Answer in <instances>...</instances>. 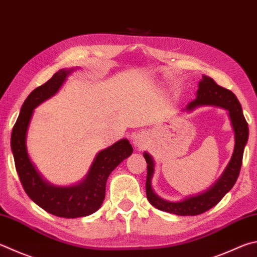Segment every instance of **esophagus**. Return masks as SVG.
Here are the masks:
<instances>
[{"label":"esophagus","instance_id":"34e87169","mask_svg":"<svg viewBox=\"0 0 257 257\" xmlns=\"http://www.w3.org/2000/svg\"><path fill=\"white\" fill-rule=\"evenodd\" d=\"M134 145L138 148H143L144 146H146V137L144 135H137L134 138Z\"/></svg>","mask_w":257,"mask_h":257}]
</instances>
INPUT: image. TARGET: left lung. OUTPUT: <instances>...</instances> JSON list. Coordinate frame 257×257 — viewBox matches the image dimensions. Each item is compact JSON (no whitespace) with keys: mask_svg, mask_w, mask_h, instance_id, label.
<instances>
[{"mask_svg":"<svg viewBox=\"0 0 257 257\" xmlns=\"http://www.w3.org/2000/svg\"><path fill=\"white\" fill-rule=\"evenodd\" d=\"M201 105H216L228 111L231 127L234 129L235 134L234 153H232V156L223 173L211 188H209L202 193L189 197L177 202L166 201L154 192L152 188V179L155 164H154L153 157L148 153H144V157L147 163V199L152 206L162 210V211L174 213L177 216H197V214L206 212L209 209L216 206L225 197V194L229 192L238 179L242 163V154H244V148L246 146L247 139H248V124H247L244 114H242L241 105L238 99L231 91L218 85L211 77L203 75L202 80L199 82L197 97L192 102H190L185 110L192 111L197 106Z\"/></svg>","mask_w":257,"mask_h":257,"instance_id":"8db88e82","label":"left lung"}]
</instances>
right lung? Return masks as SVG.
Listing matches in <instances>:
<instances>
[{
	"instance_id": "1",
	"label": "right lung",
	"mask_w": 257,
	"mask_h": 257,
	"mask_svg": "<svg viewBox=\"0 0 257 257\" xmlns=\"http://www.w3.org/2000/svg\"><path fill=\"white\" fill-rule=\"evenodd\" d=\"M73 69H60L49 81L30 93L23 102L11 135L16 170L26 193L40 208L62 218L85 217L99 210L105 197V184L110 173L134 151L127 139H121L97 153L86 176L75 185L49 184L38 173L27 151V132L30 120L34 110L58 92Z\"/></svg>"
}]
</instances>
